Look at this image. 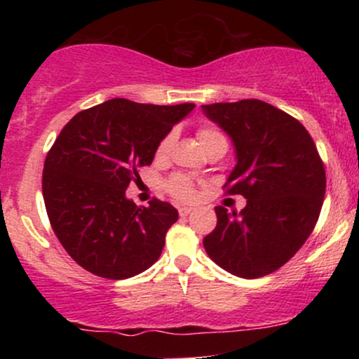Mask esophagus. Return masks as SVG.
<instances>
[{
	"instance_id": "1",
	"label": "esophagus",
	"mask_w": 359,
	"mask_h": 359,
	"mask_svg": "<svg viewBox=\"0 0 359 359\" xmlns=\"http://www.w3.org/2000/svg\"><path fill=\"white\" fill-rule=\"evenodd\" d=\"M194 211L192 208H179V214L182 217H185V216H189V214H191Z\"/></svg>"
}]
</instances>
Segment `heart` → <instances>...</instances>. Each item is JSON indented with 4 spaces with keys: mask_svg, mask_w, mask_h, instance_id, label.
<instances>
[{
    "mask_svg": "<svg viewBox=\"0 0 359 359\" xmlns=\"http://www.w3.org/2000/svg\"><path fill=\"white\" fill-rule=\"evenodd\" d=\"M197 140L203 145L205 151H211L214 148H228V140H226L222 131L217 130L214 126H201L197 130ZM172 145H174V135L168 133L167 137L162 138V142L158 143L155 150V156L158 160H163L170 151ZM167 191L172 194V196L177 197L180 201H191L194 199V194H196V189H194V182L189 177L175 174L172 175L170 179L165 182Z\"/></svg>",
    "mask_w": 359,
    "mask_h": 359,
    "instance_id": "1",
    "label": "heart"
}]
</instances>
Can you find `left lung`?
Listing matches in <instances>:
<instances>
[{"label": "left lung", "mask_w": 359, "mask_h": 359, "mask_svg": "<svg viewBox=\"0 0 359 359\" xmlns=\"http://www.w3.org/2000/svg\"><path fill=\"white\" fill-rule=\"evenodd\" d=\"M203 111L236 151L226 192L246 199L240 214L217 205V224L204 248L236 277H265L311 236L324 203V163L302 123L269 102H214Z\"/></svg>", "instance_id": "left-lung-1"}]
</instances>
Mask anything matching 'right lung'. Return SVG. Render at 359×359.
I'll use <instances>...</instances> for the list:
<instances>
[{
	"instance_id": "add662e5",
	"label": "right lung",
	"mask_w": 359,
	"mask_h": 359,
	"mask_svg": "<svg viewBox=\"0 0 359 359\" xmlns=\"http://www.w3.org/2000/svg\"><path fill=\"white\" fill-rule=\"evenodd\" d=\"M194 108L116 97L81 111L64 126L45 158L42 191L53 233L77 265L125 280L158 259L179 212L158 199L138 208L126 189Z\"/></svg>"
}]
</instances>
